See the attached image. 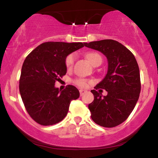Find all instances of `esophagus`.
<instances>
[{"instance_id":"obj_1","label":"esophagus","mask_w":158,"mask_h":158,"mask_svg":"<svg viewBox=\"0 0 158 158\" xmlns=\"http://www.w3.org/2000/svg\"><path fill=\"white\" fill-rule=\"evenodd\" d=\"M86 90H83V89H81V90H79V93H80V96L81 97V96H83L84 95V94H85L86 93Z\"/></svg>"}]
</instances>
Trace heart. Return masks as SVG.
I'll list each match as a JSON object with an SVG mask.
<instances>
[{"mask_svg": "<svg viewBox=\"0 0 158 158\" xmlns=\"http://www.w3.org/2000/svg\"><path fill=\"white\" fill-rule=\"evenodd\" d=\"M86 58L92 65L97 61L102 60V57L97 52H88V53L86 54ZM74 61H75V55L73 53L70 54V55L67 56L66 59H65V66H66V68L68 70H70L73 68ZM74 83L78 86L81 87V88H85V87L88 86L90 82L89 81L85 79H77L74 80Z\"/></svg>", "mask_w": 158, "mask_h": 158, "instance_id": "obj_1", "label": "heart"}]
</instances>
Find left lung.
Masks as SVG:
<instances>
[{"label": "left lung", "instance_id": "obj_1", "mask_svg": "<svg viewBox=\"0 0 158 158\" xmlns=\"http://www.w3.org/2000/svg\"><path fill=\"white\" fill-rule=\"evenodd\" d=\"M85 46L102 52L108 63L106 76L94 87L95 90H90L94 96V101L88 105L91 119L106 128L119 126L131 114L140 93V76L135 56L112 39L85 43ZM101 89L108 92L107 96L99 93Z\"/></svg>", "mask_w": 158, "mask_h": 158}]
</instances>
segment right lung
<instances>
[{
    "label": "right lung",
    "mask_w": 158,
    "mask_h": 158,
    "mask_svg": "<svg viewBox=\"0 0 158 158\" xmlns=\"http://www.w3.org/2000/svg\"><path fill=\"white\" fill-rule=\"evenodd\" d=\"M85 46V43L48 41L40 44L27 56L21 68L19 90L27 113L42 126H52L66 117L70 102L79 91L69 85L63 90L56 81L67 73L65 59Z\"/></svg>",
    "instance_id": "1"
}]
</instances>
